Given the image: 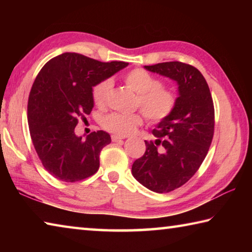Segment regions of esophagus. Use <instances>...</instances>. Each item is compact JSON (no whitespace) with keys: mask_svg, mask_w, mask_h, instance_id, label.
Listing matches in <instances>:
<instances>
[{"mask_svg":"<svg viewBox=\"0 0 252 252\" xmlns=\"http://www.w3.org/2000/svg\"><path fill=\"white\" fill-rule=\"evenodd\" d=\"M111 139H112L113 142H119V141H122V140L125 139V136H120V135L113 134L112 136H111Z\"/></svg>","mask_w":252,"mask_h":252,"instance_id":"1","label":"esophagus"}]
</instances>
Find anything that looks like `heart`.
<instances>
[{
	"label": "heart",
	"instance_id": "b5f03b06",
	"mask_svg": "<svg viewBox=\"0 0 252 252\" xmlns=\"http://www.w3.org/2000/svg\"><path fill=\"white\" fill-rule=\"evenodd\" d=\"M125 83L136 94L135 105L141 108L149 121L160 123L167 120L176 109L178 97L176 92L168 87L161 85V81L144 69H133L123 76ZM112 88V81H100L92 89L93 102L102 108L106 104ZM143 114L113 112L102 119L103 129L120 136L129 135L143 123Z\"/></svg>",
	"mask_w": 252,
	"mask_h": 252
}]
</instances>
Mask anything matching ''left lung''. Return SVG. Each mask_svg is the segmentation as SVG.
<instances>
[{
    "mask_svg": "<svg viewBox=\"0 0 252 252\" xmlns=\"http://www.w3.org/2000/svg\"><path fill=\"white\" fill-rule=\"evenodd\" d=\"M144 67L178 83L173 113L153 129L157 140L146 141V152L132 164V176L142 186L165 193L189 181L201 165L215 132V108L207 81L194 66L173 61Z\"/></svg>",
    "mask_w": 252,
    "mask_h": 252,
    "instance_id": "obj_1",
    "label": "left lung"
}]
</instances>
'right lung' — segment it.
I'll use <instances>...</instances> for the list:
<instances>
[{"instance_id": "1", "label": "right lung", "mask_w": 252, "mask_h": 252, "mask_svg": "<svg viewBox=\"0 0 252 252\" xmlns=\"http://www.w3.org/2000/svg\"><path fill=\"white\" fill-rule=\"evenodd\" d=\"M127 64L66 52L39 72L29 96L30 134L43 167L58 180L80 181L99 170L100 152L111 142L110 134L94 131L82 140L74 129L93 109V87Z\"/></svg>"}]
</instances>
